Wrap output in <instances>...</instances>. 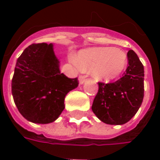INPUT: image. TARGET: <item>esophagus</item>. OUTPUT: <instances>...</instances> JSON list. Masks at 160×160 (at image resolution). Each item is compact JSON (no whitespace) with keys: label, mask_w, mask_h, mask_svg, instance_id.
Wrapping results in <instances>:
<instances>
[{"label":"esophagus","mask_w":160,"mask_h":160,"mask_svg":"<svg viewBox=\"0 0 160 160\" xmlns=\"http://www.w3.org/2000/svg\"><path fill=\"white\" fill-rule=\"evenodd\" d=\"M85 81H86V77L85 76L79 77V82H80V85H82V84L85 83Z\"/></svg>","instance_id":"obj_1"}]
</instances>
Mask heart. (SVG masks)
I'll return each mask as SVG.
<instances>
[{"instance_id":"1","label":"heart","mask_w":160,"mask_h":160,"mask_svg":"<svg viewBox=\"0 0 160 160\" xmlns=\"http://www.w3.org/2000/svg\"><path fill=\"white\" fill-rule=\"evenodd\" d=\"M70 61L82 71H91L95 80L110 82L118 79L126 69L127 53L111 47L88 48L80 50Z\"/></svg>"}]
</instances>
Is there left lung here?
Listing matches in <instances>:
<instances>
[{
	"label": "left lung",
	"mask_w": 160,
	"mask_h": 160,
	"mask_svg": "<svg viewBox=\"0 0 160 160\" xmlns=\"http://www.w3.org/2000/svg\"><path fill=\"white\" fill-rule=\"evenodd\" d=\"M124 75L114 83H98L92 110L98 119L111 125L128 122L136 114L144 97V67L134 50L128 52Z\"/></svg>",
	"instance_id": "8db88e82"
}]
</instances>
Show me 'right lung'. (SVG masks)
I'll use <instances>...</instances> for the list:
<instances>
[{
	"mask_svg": "<svg viewBox=\"0 0 160 160\" xmlns=\"http://www.w3.org/2000/svg\"><path fill=\"white\" fill-rule=\"evenodd\" d=\"M79 85L60 71L53 43L28 46L16 62L12 94L19 113L33 123L47 124L59 118L64 99Z\"/></svg>",
	"mask_w": 160,
	"mask_h": 160,
	"instance_id": "obj_1",
	"label": "right lung"
}]
</instances>
